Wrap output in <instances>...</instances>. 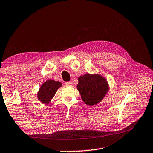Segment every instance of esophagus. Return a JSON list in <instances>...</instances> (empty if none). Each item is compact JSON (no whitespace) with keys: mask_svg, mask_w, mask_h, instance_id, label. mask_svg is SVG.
Returning a JSON list of instances; mask_svg holds the SVG:
<instances>
[{"mask_svg":"<svg viewBox=\"0 0 153 153\" xmlns=\"http://www.w3.org/2000/svg\"><path fill=\"white\" fill-rule=\"evenodd\" d=\"M65 85H68V86H71L72 85H73V84H72L71 82H65Z\"/></svg>","mask_w":153,"mask_h":153,"instance_id":"34e87169","label":"esophagus"}]
</instances>
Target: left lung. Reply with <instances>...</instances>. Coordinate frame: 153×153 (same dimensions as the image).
Instances as JSON below:
<instances>
[{
  "instance_id": "obj_1",
  "label": "left lung",
  "mask_w": 153,
  "mask_h": 153,
  "mask_svg": "<svg viewBox=\"0 0 153 153\" xmlns=\"http://www.w3.org/2000/svg\"><path fill=\"white\" fill-rule=\"evenodd\" d=\"M77 88L86 104L93 105L100 102L108 90V85L103 77L89 74L79 77Z\"/></svg>"
}]
</instances>
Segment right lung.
<instances>
[{
  "instance_id": "1",
  "label": "right lung",
  "mask_w": 153,
  "mask_h": 153,
  "mask_svg": "<svg viewBox=\"0 0 153 153\" xmlns=\"http://www.w3.org/2000/svg\"><path fill=\"white\" fill-rule=\"evenodd\" d=\"M61 85L62 84L59 82L48 80L41 86L38 92V99L44 104L49 103Z\"/></svg>"
}]
</instances>
